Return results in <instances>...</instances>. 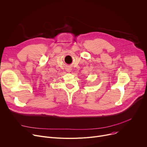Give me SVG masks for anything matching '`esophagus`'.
Here are the masks:
<instances>
[{"label": "esophagus", "mask_w": 147, "mask_h": 147, "mask_svg": "<svg viewBox=\"0 0 147 147\" xmlns=\"http://www.w3.org/2000/svg\"><path fill=\"white\" fill-rule=\"evenodd\" d=\"M70 71V69H68V71Z\"/></svg>", "instance_id": "obj_1"}]
</instances>
